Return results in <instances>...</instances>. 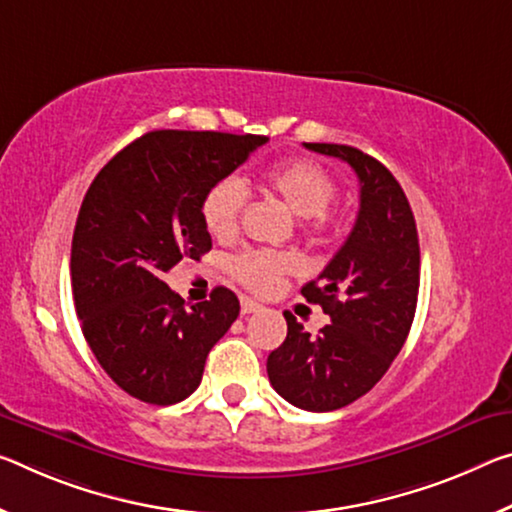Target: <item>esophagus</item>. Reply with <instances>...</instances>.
<instances>
[{"mask_svg": "<svg viewBox=\"0 0 512 512\" xmlns=\"http://www.w3.org/2000/svg\"><path fill=\"white\" fill-rule=\"evenodd\" d=\"M259 310H262V305L255 303V300L241 298V314H253V312H259Z\"/></svg>", "mask_w": 512, "mask_h": 512, "instance_id": "esophagus-1", "label": "esophagus"}]
</instances>
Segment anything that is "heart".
I'll return each mask as SVG.
<instances>
[{
  "mask_svg": "<svg viewBox=\"0 0 512 512\" xmlns=\"http://www.w3.org/2000/svg\"><path fill=\"white\" fill-rule=\"evenodd\" d=\"M257 186L278 198L291 214L300 216V232L307 239H326L335 227L330 202L337 196V182L326 168L314 161H273L257 173ZM243 209H246V189L234 177H223L209 186L200 205L209 234L221 241L232 239L239 232ZM296 269L298 259L294 255L271 253V250H248L234 257L230 264L234 278L255 294H271L280 287L282 278Z\"/></svg>",
  "mask_w": 512,
  "mask_h": 512,
  "instance_id": "b5f03b06",
  "label": "heart"
}]
</instances>
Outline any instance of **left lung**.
I'll return each mask as SVG.
<instances>
[{
  "mask_svg": "<svg viewBox=\"0 0 512 512\" xmlns=\"http://www.w3.org/2000/svg\"><path fill=\"white\" fill-rule=\"evenodd\" d=\"M346 161L360 180V212L344 246L300 289L330 316L310 337L285 312L287 339L266 360L275 392L300 410L330 412L358 401L385 376L408 339L419 294V237L396 177L358 148L305 143Z\"/></svg>",
  "mask_w": 512,
  "mask_h": 512,
  "instance_id": "1",
  "label": "left lung"
}]
</instances>
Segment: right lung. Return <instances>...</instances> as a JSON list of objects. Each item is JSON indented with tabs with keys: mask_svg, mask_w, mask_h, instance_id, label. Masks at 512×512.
I'll use <instances>...</instances> for the list:
<instances>
[{
	"mask_svg": "<svg viewBox=\"0 0 512 512\" xmlns=\"http://www.w3.org/2000/svg\"><path fill=\"white\" fill-rule=\"evenodd\" d=\"M266 141L157 129L88 186L72 234V298L100 367L134 399L173 405L196 392L209 351L239 316L234 291L216 287L186 307L164 273L212 250L202 198Z\"/></svg>",
	"mask_w": 512,
	"mask_h": 512,
	"instance_id": "add662e5",
	"label": "right lung"
}]
</instances>
